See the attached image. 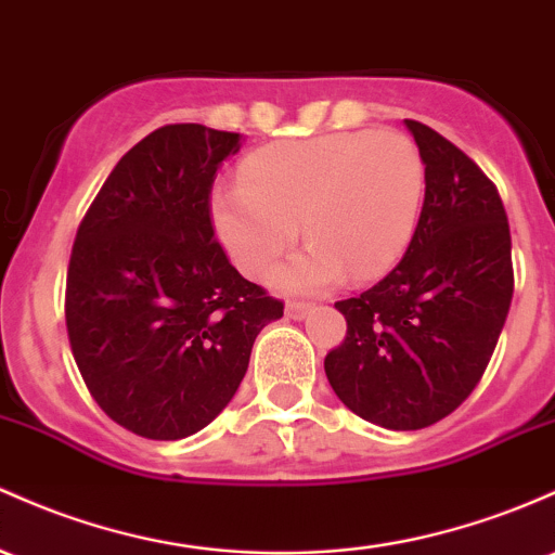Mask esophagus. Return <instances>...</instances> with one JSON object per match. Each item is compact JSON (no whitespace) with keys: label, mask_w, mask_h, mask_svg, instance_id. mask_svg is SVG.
<instances>
[{"label":"esophagus","mask_w":555,"mask_h":555,"mask_svg":"<svg viewBox=\"0 0 555 555\" xmlns=\"http://www.w3.org/2000/svg\"><path fill=\"white\" fill-rule=\"evenodd\" d=\"M310 310H313V302H287L289 319H306Z\"/></svg>","instance_id":"34e87169"}]
</instances>
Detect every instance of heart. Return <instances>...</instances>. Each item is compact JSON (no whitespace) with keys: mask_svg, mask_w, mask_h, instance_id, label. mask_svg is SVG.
<instances>
[{"mask_svg":"<svg viewBox=\"0 0 555 555\" xmlns=\"http://www.w3.org/2000/svg\"><path fill=\"white\" fill-rule=\"evenodd\" d=\"M240 184L212 194V223L234 263L268 279L297 242L310 245L279 273L289 292L374 279L398 263L416 229L426 173L400 131H343L263 147L242 163Z\"/></svg>","mask_w":555,"mask_h":555,"instance_id":"obj_1","label":"heart"}]
</instances>
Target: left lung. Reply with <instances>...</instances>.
<instances>
[{
    "mask_svg": "<svg viewBox=\"0 0 555 555\" xmlns=\"http://www.w3.org/2000/svg\"><path fill=\"white\" fill-rule=\"evenodd\" d=\"M426 192L403 260L379 284L334 302L343 345L326 379L356 416L411 431L453 413L482 379L514 297L511 231L495 184L455 144L405 120Z\"/></svg>",
    "mask_w": 555,
    "mask_h": 555,
    "instance_id": "left-lung-1",
    "label": "left lung"
}]
</instances>
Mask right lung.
<instances>
[{"label": "right lung", "mask_w": 555, "mask_h": 555, "mask_svg": "<svg viewBox=\"0 0 555 555\" xmlns=\"http://www.w3.org/2000/svg\"><path fill=\"white\" fill-rule=\"evenodd\" d=\"M240 133L152 131L107 176L78 227L65 289L76 366L96 405L147 440L208 426L245 379L284 302L247 282L210 221L216 170Z\"/></svg>", "instance_id": "right-lung-1"}]
</instances>
